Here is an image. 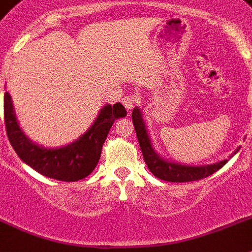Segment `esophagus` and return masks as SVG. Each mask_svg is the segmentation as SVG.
<instances>
[{"label": "esophagus", "mask_w": 252, "mask_h": 252, "mask_svg": "<svg viewBox=\"0 0 252 252\" xmlns=\"http://www.w3.org/2000/svg\"><path fill=\"white\" fill-rule=\"evenodd\" d=\"M139 103V97L136 95H126V96L122 99V104H124V107L127 109V112H130L132 108Z\"/></svg>", "instance_id": "34e87169"}]
</instances>
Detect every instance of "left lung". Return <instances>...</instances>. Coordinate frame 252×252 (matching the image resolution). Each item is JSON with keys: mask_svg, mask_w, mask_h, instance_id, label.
<instances>
[{"mask_svg": "<svg viewBox=\"0 0 252 252\" xmlns=\"http://www.w3.org/2000/svg\"><path fill=\"white\" fill-rule=\"evenodd\" d=\"M131 117H132V124H134L135 131H136V136H138L139 145H140L145 163L156 178L172 183L194 182V180H201V179L213 175L214 172L218 171L228 162V159H224V161H220L214 165L188 166L163 159L161 156L157 155V152L152 145L148 130H147L145 122L143 120V113L138 107L134 108ZM238 151L240 148L234 152V155Z\"/></svg>", "mask_w": 252, "mask_h": 252, "instance_id": "obj_1", "label": "left lung"}]
</instances>
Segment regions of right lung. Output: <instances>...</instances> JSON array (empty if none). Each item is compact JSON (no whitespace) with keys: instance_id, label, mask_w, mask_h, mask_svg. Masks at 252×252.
<instances>
[{"instance_id":"add662e5","label":"right lung","mask_w":252,"mask_h":252,"mask_svg":"<svg viewBox=\"0 0 252 252\" xmlns=\"http://www.w3.org/2000/svg\"><path fill=\"white\" fill-rule=\"evenodd\" d=\"M3 113L7 138L19 158L43 176L60 182H77L90 175L96 167L112 125L117 118L126 116V109L121 103L104 105L91 127L80 139L60 148L41 147L23 132L9 93L3 95Z\"/></svg>"}]
</instances>
